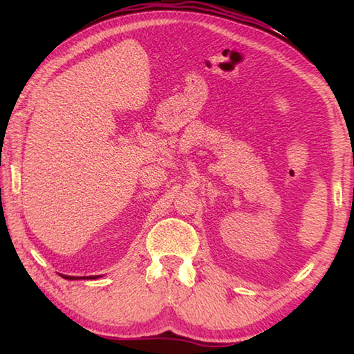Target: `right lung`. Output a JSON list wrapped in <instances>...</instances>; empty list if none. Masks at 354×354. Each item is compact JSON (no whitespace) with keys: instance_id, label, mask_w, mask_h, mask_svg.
<instances>
[{"instance_id":"add662e5","label":"right lung","mask_w":354,"mask_h":354,"mask_svg":"<svg viewBox=\"0 0 354 354\" xmlns=\"http://www.w3.org/2000/svg\"><path fill=\"white\" fill-rule=\"evenodd\" d=\"M64 278H66V280H79V277H70V275H62ZM89 278H97L95 275L94 277H89Z\"/></svg>"}]
</instances>
